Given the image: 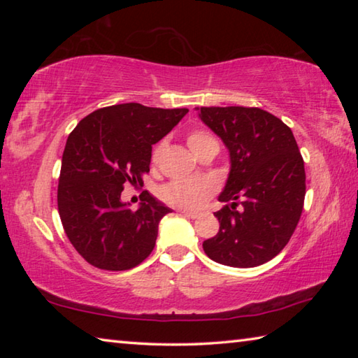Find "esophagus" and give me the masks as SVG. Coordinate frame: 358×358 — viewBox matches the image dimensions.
<instances>
[{
  "mask_svg": "<svg viewBox=\"0 0 358 358\" xmlns=\"http://www.w3.org/2000/svg\"><path fill=\"white\" fill-rule=\"evenodd\" d=\"M181 215H185L187 217H191V220H196V217H199V213H196V211H189V210H180Z\"/></svg>",
  "mask_w": 358,
  "mask_h": 358,
  "instance_id": "esophagus-1",
  "label": "esophagus"
}]
</instances>
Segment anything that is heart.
Returning <instances> with one entry per match:
<instances>
[{"instance_id": "b5f03b06", "label": "heart", "mask_w": 358, "mask_h": 358, "mask_svg": "<svg viewBox=\"0 0 358 358\" xmlns=\"http://www.w3.org/2000/svg\"><path fill=\"white\" fill-rule=\"evenodd\" d=\"M187 147L191 148L194 155H199L202 150L211 145H217L216 138L207 131L194 129L186 137ZM164 143H157L153 150V162L157 161ZM216 191L215 181L208 177H192V178H183V180H173L161 187V197L164 199L167 203L175 205V207L181 208H201L202 205L207 203L208 199L213 196Z\"/></svg>"}]
</instances>
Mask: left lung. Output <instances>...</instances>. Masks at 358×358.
Listing matches in <instances>:
<instances>
[{
  "mask_svg": "<svg viewBox=\"0 0 358 358\" xmlns=\"http://www.w3.org/2000/svg\"><path fill=\"white\" fill-rule=\"evenodd\" d=\"M196 110L230 157L220 194V201L229 203L215 213L220 232L203 241V251L215 262L237 268L268 262L289 243L305 202V162L292 131L257 107Z\"/></svg>",
  "mask_w": 358,
  "mask_h": 358,
  "instance_id": "obj_1",
  "label": "left lung"
}]
</instances>
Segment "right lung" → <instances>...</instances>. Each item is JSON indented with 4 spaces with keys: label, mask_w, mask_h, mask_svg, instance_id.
I'll use <instances>...</instances> for the list:
<instances>
[{
    "label": "right lung",
    "mask_w": 358,
    "mask_h": 358,
    "mask_svg": "<svg viewBox=\"0 0 358 358\" xmlns=\"http://www.w3.org/2000/svg\"><path fill=\"white\" fill-rule=\"evenodd\" d=\"M187 108L137 102L98 108L66 142L58 183V213L76 251L101 270L123 271L153 251L157 226L171 213L148 191L137 210L121 202L124 185L143 186L151 145L167 136Z\"/></svg>",
    "instance_id": "obj_1"
}]
</instances>
